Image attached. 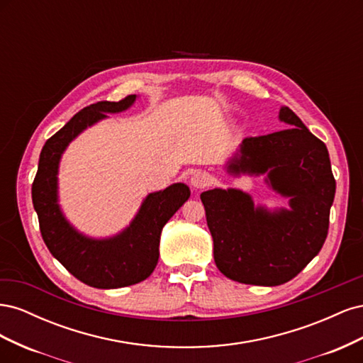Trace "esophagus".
<instances>
[{"instance_id": "1", "label": "esophagus", "mask_w": 363, "mask_h": 363, "mask_svg": "<svg viewBox=\"0 0 363 363\" xmlns=\"http://www.w3.org/2000/svg\"><path fill=\"white\" fill-rule=\"evenodd\" d=\"M211 180H212L211 175H208L206 171H196L192 174L191 184L196 189H203V188H206V186H208Z\"/></svg>"}]
</instances>
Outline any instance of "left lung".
<instances>
[{"mask_svg":"<svg viewBox=\"0 0 363 363\" xmlns=\"http://www.w3.org/2000/svg\"><path fill=\"white\" fill-rule=\"evenodd\" d=\"M280 119L292 127L245 138L228 169L268 171L272 188L291 196L292 211L255 208L250 195L236 189L200 196L216 267L239 283L279 286L292 280L320 252L328 233L336 180L327 147L289 107H281Z\"/></svg>","mask_w":363,"mask_h":363,"instance_id":"left-lung-1","label":"left lung"}]
</instances>
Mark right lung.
<instances>
[{"mask_svg":"<svg viewBox=\"0 0 363 363\" xmlns=\"http://www.w3.org/2000/svg\"><path fill=\"white\" fill-rule=\"evenodd\" d=\"M135 98L136 95H128L119 101H98L75 113L45 142L31 184L33 206L43 242L75 279L98 289L130 286L150 277L159 260L162 228L191 195L183 183L150 194L125 232L106 240L79 235L62 216L56 175L63 150L87 125L106 118L104 112L125 111Z\"/></svg>","mask_w":363,"mask_h":363,"instance_id":"obj_1","label":"right lung"}]
</instances>
